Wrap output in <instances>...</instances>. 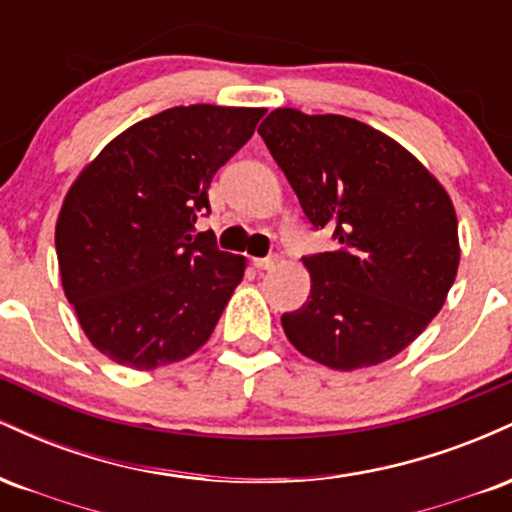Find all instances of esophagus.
<instances>
[{"instance_id":"esophagus-1","label":"esophagus","mask_w":512,"mask_h":512,"mask_svg":"<svg viewBox=\"0 0 512 512\" xmlns=\"http://www.w3.org/2000/svg\"><path fill=\"white\" fill-rule=\"evenodd\" d=\"M276 264H279V257H276V255L255 257V267H257V269H274Z\"/></svg>"}]
</instances>
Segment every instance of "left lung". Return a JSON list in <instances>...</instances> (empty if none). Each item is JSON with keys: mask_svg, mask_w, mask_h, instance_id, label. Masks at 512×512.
<instances>
[{"mask_svg": "<svg viewBox=\"0 0 512 512\" xmlns=\"http://www.w3.org/2000/svg\"><path fill=\"white\" fill-rule=\"evenodd\" d=\"M257 132L337 250L303 257L310 296L289 342L334 370L397 356L443 308L460 264L448 192L402 144L344 115L276 108Z\"/></svg>", "mask_w": 512, "mask_h": 512, "instance_id": "1", "label": "left lung"}]
</instances>
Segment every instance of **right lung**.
<instances>
[{"label": "right lung", "instance_id": "add662e5", "mask_svg": "<svg viewBox=\"0 0 512 512\" xmlns=\"http://www.w3.org/2000/svg\"><path fill=\"white\" fill-rule=\"evenodd\" d=\"M264 108L178 105L137 122L81 170L55 226L62 286L88 342L151 370L202 346L243 281L245 257L195 233L214 173Z\"/></svg>", "mask_w": 512, "mask_h": 512}]
</instances>
